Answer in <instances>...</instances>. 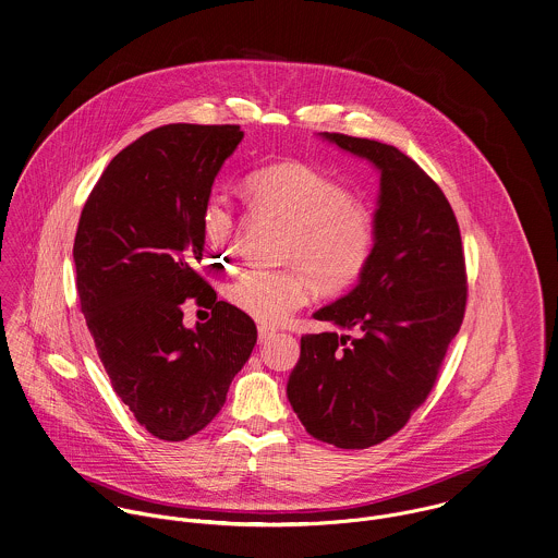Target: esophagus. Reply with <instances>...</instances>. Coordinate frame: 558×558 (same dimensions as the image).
Listing matches in <instances>:
<instances>
[{
  "instance_id": "1",
  "label": "esophagus",
  "mask_w": 558,
  "mask_h": 558,
  "mask_svg": "<svg viewBox=\"0 0 558 558\" xmlns=\"http://www.w3.org/2000/svg\"><path fill=\"white\" fill-rule=\"evenodd\" d=\"M274 336H276V330H274V328L258 326V340H260V342H267V340H271Z\"/></svg>"
}]
</instances>
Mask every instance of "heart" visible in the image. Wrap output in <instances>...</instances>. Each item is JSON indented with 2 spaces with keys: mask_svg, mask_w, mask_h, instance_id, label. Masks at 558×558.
Wrapping results in <instances>:
<instances>
[{
  "mask_svg": "<svg viewBox=\"0 0 558 558\" xmlns=\"http://www.w3.org/2000/svg\"><path fill=\"white\" fill-rule=\"evenodd\" d=\"M243 190L254 211L284 220L280 258L289 260L280 269H247L230 287V302L254 322L284 324L308 302L313 278L322 291L336 293L366 271L377 220L335 177L304 161H280L250 172ZM234 228L228 201L211 196L205 230L214 245L226 252Z\"/></svg>",
  "mask_w": 558,
  "mask_h": 558,
  "instance_id": "obj_1",
  "label": "heart"
}]
</instances>
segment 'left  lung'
I'll return each instance as SVG.
<instances>
[{"label": "left lung", "instance_id": "left-lung-1", "mask_svg": "<svg viewBox=\"0 0 558 558\" xmlns=\"http://www.w3.org/2000/svg\"><path fill=\"white\" fill-rule=\"evenodd\" d=\"M322 137L379 170L377 241L355 289L315 313L342 335L302 336L287 395L313 438L368 448L432 392L463 322L465 263L454 214L416 161L375 140Z\"/></svg>", "mask_w": 558, "mask_h": 558}]
</instances>
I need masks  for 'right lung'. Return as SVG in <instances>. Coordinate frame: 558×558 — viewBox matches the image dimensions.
Returning a JSON list of instances; mask_svg holds the SVG:
<instances>
[{
	"instance_id": "right-lung-1",
	"label": "right lung",
	"mask_w": 558,
	"mask_h": 558,
	"mask_svg": "<svg viewBox=\"0 0 558 558\" xmlns=\"http://www.w3.org/2000/svg\"><path fill=\"white\" fill-rule=\"evenodd\" d=\"M239 124H166L122 148L90 192L73 245L77 295L113 392L155 438L181 442L223 408L256 326L198 274L205 207ZM213 319L190 331L180 304Z\"/></svg>"
}]
</instances>
